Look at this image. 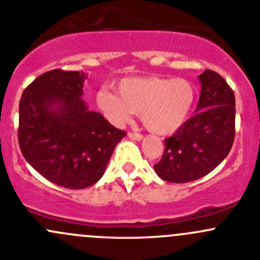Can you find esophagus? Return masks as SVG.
Segmentation results:
<instances>
[{
  "instance_id": "obj_1",
  "label": "esophagus",
  "mask_w": 260,
  "mask_h": 260,
  "mask_svg": "<svg viewBox=\"0 0 260 260\" xmlns=\"http://www.w3.org/2000/svg\"><path fill=\"white\" fill-rule=\"evenodd\" d=\"M128 137H129L131 140L141 141L143 138V136L141 135V133H137V132H129V133H128Z\"/></svg>"
}]
</instances>
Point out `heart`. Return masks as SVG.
<instances>
[{
    "label": "heart",
    "mask_w": 260,
    "mask_h": 260,
    "mask_svg": "<svg viewBox=\"0 0 260 260\" xmlns=\"http://www.w3.org/2000/svg\"><path fill=\"white\" fill-rule=\"evenodd\" d=\"M117 91L102 89L96 93V106L104 117L120 125L140 113L143 124L158 135L179 129L196 101L195 86L182 78H124L117 83Z\"/></svg>",
    "instance_id": "heart-1"
}]
</instances>
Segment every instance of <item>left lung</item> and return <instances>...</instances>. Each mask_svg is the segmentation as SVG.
Returning <instances> with one entry per match:
<instances>
[{
	"label": "left lung",
	"instance_id": "left-lung-1",
	"mask_svg": "<svg viewBox=\"0 0 260 260\" xmlns=\"http://www.w3.org/2000/svg\"><path fill=\"white\" fill-rule=\"evenodd\" d=\"M201 93L195 115L165 140L154 171L162 180L186 183L210 174L229 154L235 137V95L214 70L199 75Z\"/></svg>",
	"mask_w": 260,
	"mask_h": 260
}]
</instances>
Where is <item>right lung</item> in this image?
Here are the masks:
<instances>
[{
	"mask_svg": "<svg viewBox=\"0 0 260 260\" xmlns=\"http://www.w3.org/2000/svg\"><path fill=\"white\" fill-rule=\"evenodd\" d=\"M85 73L54 69L23 90L18 145L26 161L50 182L85 188L101 180L127 133L84 103Z\"/></svg>",
	"mask_w": 260,
	"mask_h": 260,
	"instance_id": "1",
	"label": "right lung"
}]
</instances>
